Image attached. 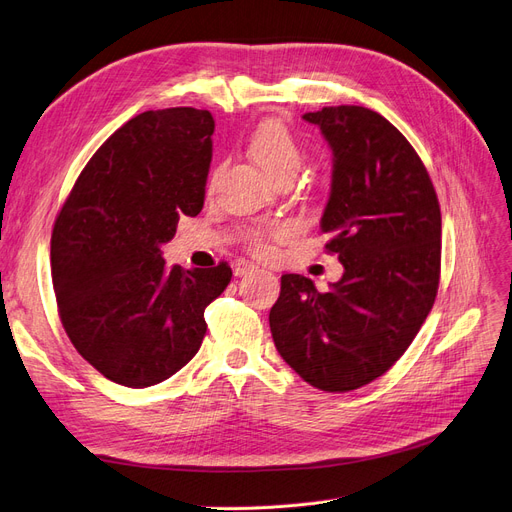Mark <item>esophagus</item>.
Masks as SVG:
<instances>
[{"instance_id":"esophagus-1","label":"esophagus","mask_w":512,"mask_h":512,"mask_svg":"<svg viewBox=\"0 0 512 512\" xmlns=\"http://www.w3.org/2000/svg\"><path fill=\"white\" fill-rule=\"evenodd\" d=\"M256 269V265L254 262H247V260H237L235 265H232V271H235V275H247V273H252Z\"/></svg>"}]
</instances>
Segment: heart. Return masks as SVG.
Instances as JSON below:
<instances>
[{
	"instance_id": "b5f03b06",
	"label": "heart",
	"mask_w": 512,
	"mask_h": 512,
	"mask_svg": "<svg viewBox=\"0 0 512 512\" xmlns=\"http://www.w3.org/2000/svg\"><path fill=\"white\" fill-rule=\"evenodd\" d=\"M247 149H250V156L256 160V164L262 170H267L273 179L284 175V173H290V170L297 173L301 166V149H299L297 141H294L290 130L280 121L260 123V126L252 132ZM213 177H211V181H213ZM284 232H286L284 228H275L271 232L252 230L250 235H247V241H250L254 250H265L267 237L284 235Z\"/></svg>"
}]
</instances>
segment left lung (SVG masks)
<instances>
[{
  "instance_id": "obj_1",
  "label": "left lung",
  "mask_w": 512,
  "mask_h": 512,
  "mask_svg": "<svg viewBox=\"0 0 512 512\" xmlns=\"http://www.w3.org/2000/svg\"><path fill=\"white\" fill-rule=\"evenodd\" d=\"M333 153L320 230L344 265L318 292L282 275L269 314L282 359L320 391L361 389L408 350L436 301L440 205L427 170L391 121L365 106L305 113Z\"/></svg>"
}]
</instances>
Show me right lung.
Wrapping results in <instances>:
<instances>
[{"instance_id":"add662e5","label":"right lung","mask_w":512,"mask_h":512,"mask_svg":"<svg viewBox=\"0 0 512 512\" xmlns=\"http://www.w3.org/2000/svg\"><path fill=\"white\" fill-rule=\"evenodd\" d=\"M209 111H147L89 160L51 237L53 288L74 348L100 374L145 389L198 352L205 307L228 286L213 269L166 267L162 245L200 213L213 156Z\"/></svg>"}]
</instances>
